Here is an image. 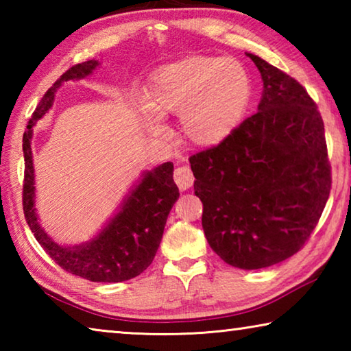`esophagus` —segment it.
Segmentation results:
<instances>
[{"mask_svg":"<svg viewBox=\"0 0 351 351\" xmlns=\"http://www.w3.org/2000/svg\"><path fill=\"white\" fill-rule=\"evenodd\" d=\"M175 182L178 184V187H180L181 190H187L193 186V173L192 170H190V167H187V165H181V167H178L175 170Z\"/></svg>","mask_w":351,"mask_h":351,"instance_id":"obj_1","label":"esophagus"}]
</instances>
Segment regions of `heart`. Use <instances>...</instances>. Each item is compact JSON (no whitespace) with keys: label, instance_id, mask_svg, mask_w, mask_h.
Listing matches in <instances>:
<instances>
[{"label":"heart","instance_id":"1","mask_svg":"<svg viewBox=\"0 0 351 351\" xmlns=\"http://www.w3.org/2000/svg\"><path fill=\"white\" fill-rule=\"evenodd\" d=\"M251 80L230 58L187 57L164 64L148 80L141 122L161 136V117L180 116L181 130L195 145L212 147L234 132L247 108Z\"/></svg>","mask_w":351,"mask_h":351}]
</instances>
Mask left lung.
<instances>
[{"mask_svg":"<svg viewBox=\"0 0 351 351\" xmlns=\"http://www.w3.org/2000/svg\"><path fill=\"white\" fill-rule=\"evenodd\" d=\"M263 80L257 112L189 159L209 246L240 269L268 268L310 239L331 189L324 121L299 82L247 54Z\"/></svg>","mask_w":351,"mask_h":351,"instance_id":"1","label":"left lung"}]
</instances>
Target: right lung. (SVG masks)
Returning a JSON list of instances; mask_svg holds the SVG:
<instances>
[{
    "mask_svg": "<svg viewBox=\"0 0 351 351\" xmlns=\"http://www.w3.org/2000/svg\"><path fill=\"white\" fill-rule=\"evenodd\" d=\"M99 60H88L69 68L41 97L27 128L23 134L25 153V186L23 210L34 237L46 254L71 274L91 282H125L144 272L156 255L165 221L180 197L173 181V164L164 162L145 170L97 235L80 245L66 246L57 243L41 228L35 207V175L32 159L34 125L52 108L56 93L64 82L80 80L91 75Z\"/></svg>",
    "mask_w": 351,
    "mask_h": 351,
    "instance_id": "add662e5",
    "label": "right lung"
}]
</instances>
